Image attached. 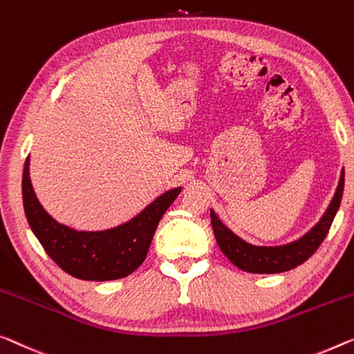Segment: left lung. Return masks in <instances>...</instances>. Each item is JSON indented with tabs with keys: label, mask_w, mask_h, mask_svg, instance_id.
<instances>
[{
	"label": "left lung",
	"mask_w": 354,
	"mask_h": 354,
	"mask_svg": "<svg viewBox=\"0 0 354 354\" xmlns=\"http://www.w3.org/2000/svg\"><path fill=\"white\" fill-rule=\"evenodd\" d=\"M344 184L345 171H342L339 187H337V192L323 219L319 221V224L313 230H310L307 235L295 241V243L278 248L252 246L225 227L218 216L214 214V211L211 209V225H213L216 241H218L221 251L224 252L225 257L243 272L281 273L291 270V268L299 267L300 263L310 259L318 251L326 235L329 234L332 221H334L337 211H339L342 195H344Z\"/></svg>",
	"instance_id": "1"
}]
</instances>
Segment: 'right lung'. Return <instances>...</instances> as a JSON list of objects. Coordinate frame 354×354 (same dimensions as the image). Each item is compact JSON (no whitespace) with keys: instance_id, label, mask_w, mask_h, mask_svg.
<instances>
[{"instance_id":"right-lung-1","label":"right lung","mask_w":354,"mask_h":354,"mask_svg":"<svg viewBox=\"0 0 354 354\" xmlns=\"http://www.w3.org/2000/svg\"><path fill=\"white\" fill-rule=\"evenodd\" d=\"M30 157L22 178L25 216L49 257L68 275L87 281H109L130 275L145 262L152 236L181 187L154 200L143 213L104 232H77L52 219L36 198L30 181Z\"/></svg>"}]
</instances>
